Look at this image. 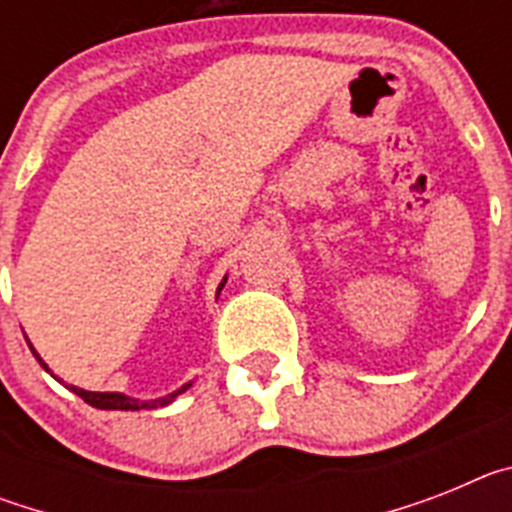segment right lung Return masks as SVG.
<instances>
[{
	"label": "right lung",
	"instance_id": "1",
	"mask_svg": "<svg viewBox=\"0 0 512 512\" xmlns=\"http://www.w3.org/2000/svg\"><path fill=\"white\" fill-rule=\"evenodd\" d=\"M223 284H220V289H223ZM30 351H33V354H35L33 346H30ZM35 359L40 361V356L35 354ZM40 364H43V361H40ZM45 369H48V366H45ZM187 387H189V384H184L182 390L171 392V395L161 397V400H148V402L130 400V397H125V395H117V392H87V390H79V387H71V392H76V395H79L84 402H89L92 408H102V410H140V408H164V405H169V402L174 400L176 395H182V392L187 390Z\"/></svg>",
	"mask_w": 512,
	"mask_h": 512
}]
</instances>
